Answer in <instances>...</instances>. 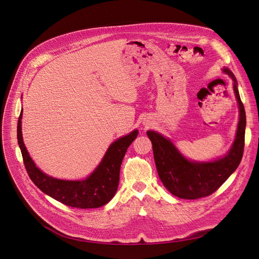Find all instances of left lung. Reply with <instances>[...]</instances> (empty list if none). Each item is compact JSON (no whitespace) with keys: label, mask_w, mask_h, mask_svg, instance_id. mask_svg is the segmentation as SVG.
Wrapping results in <instances>:
<instances>
[{"label":"left lung","mask_w":259,"mask_h":259,"mask_svg":"<svg viewBox=\"0 0 259 259\" xmlns=\"http://www.w3.org/2000/svg\"><path fill=\"white\" fill-rule=\"evenodd\" d=\"M224 71L234 80V91L239 103L240 120L237 135L229 154L219 160L207 163H194L184 158L174 144L154 131L146 134L152 141L157 171L165 188L175 197L187 200L201 199L216 192L238 168L244 153L246 114L238 91L234 73Z\"/></svg>","instance_id":"8db88e82"}]
</instances>
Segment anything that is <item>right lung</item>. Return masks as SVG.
Returning a JSON list of instances; mask_svg holds the SVG:
<instances>
[{"label": "right lung", "mask_w": 259, "mask_h": 259, "mask_svg": "<svg viewBox=\"0 0 259 259\" xmlns=\"http://www.w3.org/2000/svg\"><path fill=\"white\" fill-rule=\"evenodd\" d=\"M21 115L22 110L17 122V140L23 164L31 181L43 193L66 206L80 209L98 208L113 199L119 186L123 158L129 145L137 137V130L110 144L99 166L85 180H61L44 174L35 167L22 140Z\"/></svg>", "instance_id": "obj_1"}]
</instances>
